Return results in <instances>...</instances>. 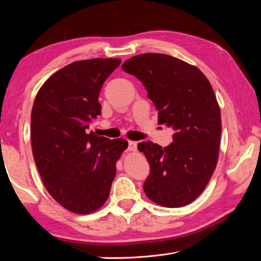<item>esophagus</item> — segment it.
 Wrapping results in <instances>:
<instances>
[{
    "instance_id": "obj_1",
    "label": "esophagus",
    "mask_w": 261,
    "mask_h": 261,
    "mask_svg": "<svg viewBox=\"0 0 261 261\" xmlns=\"http://www.w3.org/2000/svg\"><path fill=\"white\" fill-rule=\"evenodd\" d=\"M129 151H136L137 150V144L135 141H128V148Z\"/></svg>"
}]
</instances>
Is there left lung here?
<instances>
[{"label": "left lung", "mask_w": 261, "mask_h": 261, "mask_svg": "<svg viewBox=\"0 0 261 261\" xmlns=\"http://www.w3.org/2000/svg\"><path fill=\"white\" fill-rule=\"evenodd\" d=\"M122 68L146 87L158 123L174 129L168 147L138 144L150 165L144 191L160 206L184 207L203 192L217 167L222 125L215 91L199 68L167 54H139Z\"/></svg>", "instance_id": "obj_1"}]
</instances>
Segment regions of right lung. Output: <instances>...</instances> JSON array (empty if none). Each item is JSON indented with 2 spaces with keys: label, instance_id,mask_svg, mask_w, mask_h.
Here are the masks:
<instances>
[{
  "label": "right lung",
  "instance_id": "right-lung-1",
  "mask_svg": "<svg viewBox=\"0 0 261 261\" xmlns=\"http://www.w3.org/2000/svg\"><path fill=\"white\" fill-rule=\"evenodd\" d=\"M120 64L121 59H91L66 65L41 86L31 110V147L43 185L77 215L103 206L128 146L88 132L101 114L102 85Z\"/></svg>",
  "mask_w": 261,
  "mask_h": 261
}]
</instances>
